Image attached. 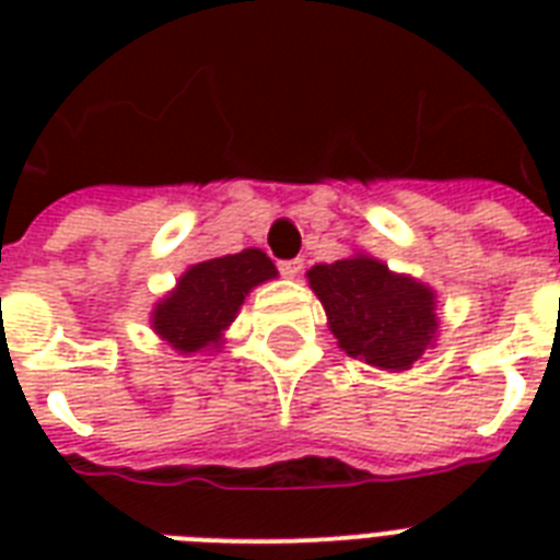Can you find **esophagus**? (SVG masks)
Wrapping results in <instances>:
<instances>
[{
  "mask_svg": "<svg viewBox=\"0 0 560 560\" xmlns=\"http://www.w3.org/2000/svg\"><path fill=\"white\" fill-rule=\"evenodd\" d=\"M279 270L284 279H296L299 272H302V258H290V261H281Z\"/></svg>",
  "mask_w": 560,
  "mask_h": 560,
  "instance_id": "1",
  "label": "esophagus"
}]
</instances>
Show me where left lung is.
<instances>
[{
	"instance_id": "1",
	"label": "left lung",
	"mask_w": 560,
	"mask_h": 560,
	"mask_svg": "<svg viewBox=\"0 0 560 560\" xmlns=\"http://www.w3.org/2000/svg\"><path fill=\"white\" fill-rule=\"evenodd\" d=\"M307 284L323 302L328 328L349 358L404 372L421 360L439 331L435 293L398 276L372 255H351L307 270Z\"/></svg>"
}]
</instances>
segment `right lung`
I'll use <instances>...</instances> for the list:
<instances>
[{"label": "right lung", "mask_w": 560, "mask_h": 560, "mask_svg": "<svg viewBox=\"0 0 560 560\" xmlns=\"http://www.w3.org/2000/svg\"><path fill=\"white\" fill-rule=\"evenodd\" d=\"M276 276V264L261 249L194 264L179 276L177 288L153 307V331L179 354L220 346L246 293Z\"/></svg>", "instance_id": "right-lung-1"}]
</instances>
